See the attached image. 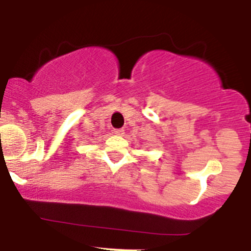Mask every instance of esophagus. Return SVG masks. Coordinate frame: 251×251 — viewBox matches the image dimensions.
<instances>
[{
  "instance_id": "obj_1",
  "label": "esophagus",
  "mask_w": 251,
  "mask_h": 251,
  "mask_svg": "<svg viewBox=\"0 0 251 251\" xmlns=\"http://www.w3.org/2000/svg\"><path fill=\"white\" fill-rule=\"evenodd\" d=\"M113 133L117 135H123L124 134V128H116L113 129Z\"/></svg>"
}]
</instances>
